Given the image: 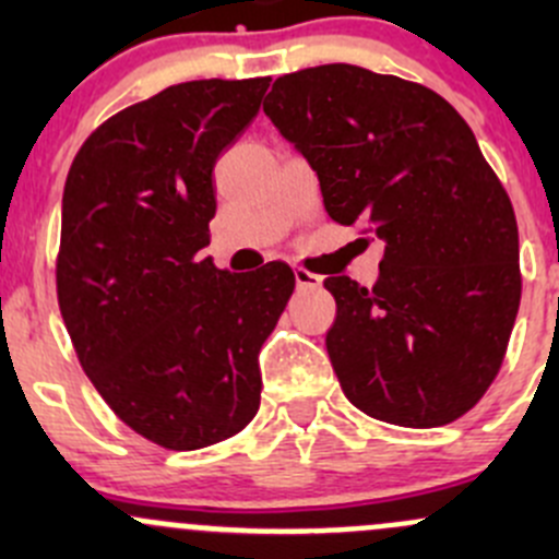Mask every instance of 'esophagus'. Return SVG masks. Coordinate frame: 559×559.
<instances>
[{
	"instance_id": "1",
	"label": "esophagus",
	"mask_w": 559,
	"mask_h": 559,
	"mask_svg": "<svg viewBox=\"0 0 559 559\" xmlns=\"http://www.w3.org/2000/svg\"><path fill=\"white\" fill-rule=\"evenodd\" d=\"M295 281H297V289H316V286L321 284L319 275L306 267H295Z\"/></svg>"
}]
</instances>
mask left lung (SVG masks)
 Returning a JSON list of instances; mask_svg holds the SVG:
<instances>
[{"instance_id":"1","label":"left lung","mask_w":559,"mask_h":559,"mask_svg":"<svg viewBox=\"0 0 559 559\" xmlns=\"http://www.w3.org/2000/svg\"><path fill=\"white\" fill-rule=\"evenodd\" d=\"M264 112L319 175L332 222L384 240L370 289L324 281L343 394L389 425L460 419L498 376L522 297L514 207L465 118L354 64L278 78Z\"/></svg>"}]
</instances>
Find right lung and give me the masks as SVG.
<instances>
[{
  "instance_id": "1",
  "label": "right lung",
  "mask_w": 559,
  "mask_h": 559,
  "mask_svg": "<svg viewBox=\"0 0 559 559\" xmlns=\"http://www.w3.org/2000/svg\"><path fill=\"white\" fill-rule=\"evenodd\" d=\"M267 86L165 88L99 123L67 173L61 319L112 414L173 452L227 441L257 416L259 348L295 292L284 262L233 275L197 257L216 216L213 167Z\"/></svg>"
}]
</instances>
